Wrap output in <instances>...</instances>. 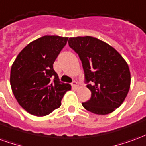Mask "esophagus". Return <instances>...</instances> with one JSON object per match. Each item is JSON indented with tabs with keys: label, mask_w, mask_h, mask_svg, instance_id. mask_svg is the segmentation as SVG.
<instances>
[{
	"label": "esophagus",
	"mask_w": 146,
	"mask_h": 146,
	"mask_svg": "<svg viewBox=\"0 0 146 146\" xmlns=\"http://www.w3.org/2000/svg\"><path fill=\"white\" fill-rule=\"evenodd\" d=\"M71 85H72V88H77V87H78V84L76 81H73L72 84H71Z\"/></svg>",
	"instance_id": "obj_1"
}]
</instances>
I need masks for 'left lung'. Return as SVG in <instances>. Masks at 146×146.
I'll return each instance as SVG.
<instances>
[{
  "instance_id": "obj_1",
  "label": "left lung",
  "mask_w": 146,
  "mask_h": 146,
  "mask_svg": "<svg viewBox=\"0 0 146 146\" xmlns=\"http://www.w3.org/2000/svg\"><path fill=\"white\" fill-rule=\"evenodd\" d=\"M68 43L82 62L84 82L92 92L83 106L98 115L113 112L130 89L131 73L126 61L113 47L92 36L70 37Z\"/></svg>"
}]
</instances>
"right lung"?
I'll return each instance as SVG.
<instances>
[{
  "mask_svg": "<svg viewBox=\"0 0 146 146\" xmlns=\"http://www.w3.org/2000/svg\"><path fill=\"white\" fill-rule=\"evenodd\" d=\"M68 37L44 36L21 51L11 69L10 83L15 97L27 112L47 116L59 108L62 98L71 89L61 82L53 64Z\"/></svg>",
  "mask_w": 146,
  "mask_h": 146,
  "instance_id": "right-lung-1",
  "label": "right lung"
}]
</instances>
